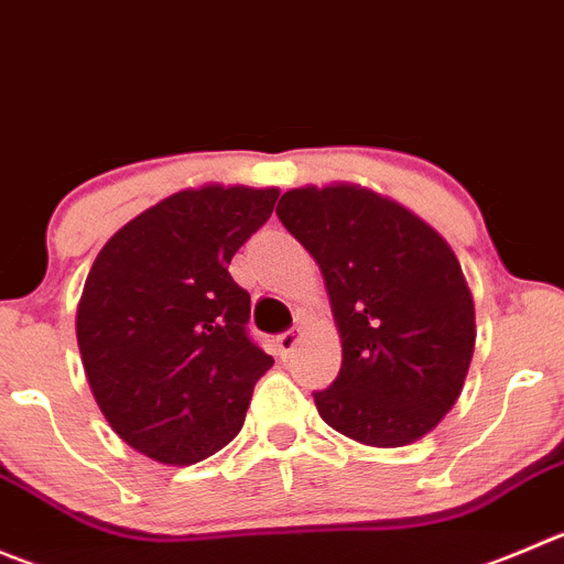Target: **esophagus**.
I'll return each mask as SVG.
<instances>
[{"mask_svg": "<svg viewBox=\"0 0 564 564\" xmlns=\"http://www.w3.org/2000/svg\"><path fill=\"white\" fill-rule=\"evenodd\" d=\"M297 341H300V330H283L281 336L275 338L281 358H289V355L294 352V347H297Z\"/></svg>", "mask_w": 564, "mask_h": 564, "instance_id": "obj_1", "label": "esophagus"}]
</instances>
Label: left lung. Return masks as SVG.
<instances>
[{
	"mask_svg": "<svg viewBox=\"0 0 564 564\" xmlns=\"http://www.w3.org/2000/svg\"><path fill=\"white\" fill-rule=\"evenodd\" d=\"M275 215L325 275L341 369L316 410L369 446L427 435L460 397L474 355V300L449 245L369 189H289Z\"/></svg>",
	"mask_w": 564,
	"mask_h": 564,
	"instance_id": "8db88e82",
	"label": "left lung"
}]
</instances>
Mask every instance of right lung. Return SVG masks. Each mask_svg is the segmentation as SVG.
Returning <instances> with one entry per match:
<instances>
[{"label": "right lung", "mask_w": 564, "mask_h": 564, "mask_svg": "<svg viewBox=\"0 0 564 564\" xmlns=\"http://www.w3.org/2000/svg\"><path fill=\"white\" fill-rule=\"evenodd\" d=\"M275 200L278 189H184L93 261L76 341L98 408L137 452L189 466L242 430L272 355L250 336V294L228 264Z\"/></svg>", "instance_id": "obj_1"}]
</instances>
